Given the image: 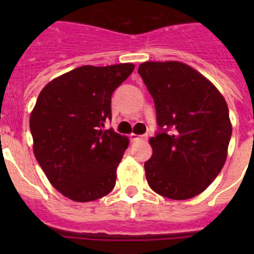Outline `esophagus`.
I'll use <instances>...</instances> for the list:
<instances>
[{"label": "esophagus", "instance_id": "1", "mask_svg": "<svg viewBox=\"0 0 254 254\" xmlns=\"http://www.w3.org/2000/svg\"><path fill=\"white\" fill-rule=\"evenodd\" d=\"M148 135L145 134V135H135V134H131L130 135V139L132 140V141H136V140H147Z\"/></svg>", "mask_w": 254, "mask_h": 254}]
</instances>
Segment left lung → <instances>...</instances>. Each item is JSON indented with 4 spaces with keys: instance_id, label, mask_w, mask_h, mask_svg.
<instances>
[{
    "instance_id": "left-lung-1",
    "label": "left lung",
    "mask_w": 254,
    "mask_h": 254,
    "mask_svg": "<svg viewBox=\"0 0 254 254\" xmlns=\"http://www.w3.org/2000/svg\"><path fill=\"white\" fill-rule=\"evenodd\" d=\"M137 72L155 102L158 127L145 162L148 186L166 198H193L226 161L232 134L226 102L209 79L178 61H148Z\"/></svg>"
}]
</instances>
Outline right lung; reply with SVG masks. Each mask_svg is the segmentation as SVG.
I'll use <instances>...</instances> for the list:
<instances>
[{"instance_id":"right-lung-1","label":"right lung","mask_w":254,"mask_h":254,"mask_svg":"<svg viewBox=\"0 0 254 254\" xmlns=\"http://www.w3.org/2000/svg\"><path fill=\"white\" fill-rule=\"evenodd\" d=\"M134 67L81 66L49 82L38 97L29 120L35 158L71 200H97L114 188L129 140L103 127L112 119L113 92Z\"/></svg>"}]
</instances>
